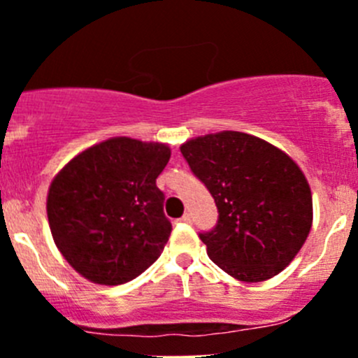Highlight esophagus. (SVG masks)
Here are the masks:
<instances>
[{
  "mask_svg": "<svg viewBox=\"0 0 358 358\" xmlns=\"http://www.w3.org/2000/svg\"><path fill=\"white\" fill-rule=\"evenodd\" d=\"M182 222H183V223H192V222H194L192 215H190V213H185V215L182 216Z\"/></svg>",
  "mask_w": 358,
  "mask_h": 358,
  "instance_id": "esophagus-1",
  "label": "esophagus"
}]
</instances>
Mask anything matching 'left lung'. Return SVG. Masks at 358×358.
I'll list each match as a JSON object with an SVG mask.
<instances>
[{
	"label": "left lung",
	"mask_w": 358,
	"mask_h": 358,
	"mask_svg": "<svg viewBox=\"0 0 358 358\" xmlns=\"http://www.w3.org/2000/svg\"><path fill=\"white\" fill-rule=\"evenodd\" d=\"M180 150L220 213L215 230L199 236L209 258L243 282L282 272L313 222L312 190L299 166L279 147L243 131L196 136Z\"/></svg>",
	"instance_id": "8db88e82"
}]
</instances>
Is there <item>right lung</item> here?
I'll return each instance as SVG.
<instances>
[{"instance_id": "right-lung-1", "label": "right lung", "mask_w": 358, "mask_h": 358, "mask_svg": "<svg viewBox=\"0 0 358 358\" xmlns=\"http://www.w3.org/2000/svg\"><path fill=\"white\" fill-rule=\"evenodd\" d=\"M168 143L114 136L76 154L53 176L46 215L60 255L79 275L117 286L149 268L171 234L156 178Z\"/></svg>"}]
</instances>
